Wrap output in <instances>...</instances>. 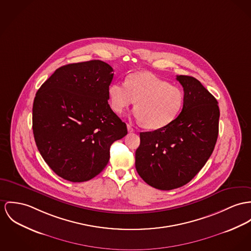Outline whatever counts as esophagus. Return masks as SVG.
I'll use <instances>...</instances> for the list:
<instances>
[{"mask_svg": "<svg viewBox=\"0 0 251 251\" xmlns=\"http://www.w3.org/2000/svg\"><path fill=\"white\" fill-rule=\"evenodd\" d=\"M127 129H128V132H129V133H134V132H135V129H134L131 125H129V124L127 125Z\"/></svg>", "mask_w": 251, "mask_h": 251, "instance_id": "obj_1", "label": "esophagus"}]
</instances>
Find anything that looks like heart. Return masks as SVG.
I'll return each instance as SVG.
<instances>
[{
	"label": "heart",
	"instance_id": "heart-1",
	"mask_svg": "<svg viewBox=\"0 0 251 251\" xmlns=\"http://www.w3.org/2000/svg\"><path fill=\"white\" fill-rule=\"evenodd\" d=\"M108 97L110 106L116 114L123 113L135 101L134 116L151 130L172 123L184 105L181 88L146 72L130 75L125 83L111 84Z\"/></svg>",
	"mask_w": 251,
	"mask_h": 251
}]
</instances>
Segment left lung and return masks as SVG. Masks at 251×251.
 Instances as JSON below:
<instances>
[{"mask_svg":"<svg viewBox=\"0 0 251 251\" xmlns=\"http://www.w3.org/2000/svg\"><path fill=\"white\" fill-rule=\"evenodd\" d=\"M184 92L181 113L169 125L140 133L135 168L141 178L159 190L188 183L212 154L219 134L218 101L192 76L176 75Z\"/></svg>","mask_w":251,"mask_h":251,"instance_id":"left-lung-1","label":"left lung"}]
</instances>
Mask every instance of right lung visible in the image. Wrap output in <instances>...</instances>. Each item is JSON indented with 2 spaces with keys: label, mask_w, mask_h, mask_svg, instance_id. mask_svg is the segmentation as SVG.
I'll return each instance as SVG.
<instances>
[{
  "label": "right lung",
  "mask_w": 251,
  "mask_h": 251,
  "mask_svg": "<svg viewBox=\"0 0 251 251\" xmlns=\"http://www.w3.org/2000/svg\"><path fill=\"white\" fill-rule=\"evenodd\" d=\"M113 72L100 60L60 67L34 98L32 129L39 152L66 180L95 177L108 164L113 142L128 133L108 103Z\"/></svg>",
  "instance_id": "obj_1"
}]
</instances>
